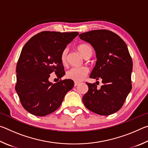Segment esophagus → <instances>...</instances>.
I'll return each mask as SVG.
<instances>
[{
    "label": "esophagus",
    "mask_w": 148,
    "mask_h": 148,
    "mask_svg": "<svg viewBox=\"0 0 148 148\" xmlns=\"http://www.w3.org/2000/svg\"><path fill=\"white\" fill-rule=\"evenodd\" d=\"M79 84V82H74V87H76L78 86V85Z\"/></svg>",
    "instance_id": "obj_1"
}]
</instances>
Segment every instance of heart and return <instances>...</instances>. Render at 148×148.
I'll use <instances>...</instances> for the list:
<instances>
[{"instance_id": "1", "label": "heart", "mask_w": 148, "mask_h": 148, "mask_svg": "<svg viewBox=\"0 0 148 148\" xmlns=\"http://www.w3.org/2000/svg\"><path fill=\"white\" fill-rule=\"evenodd\" d=\"M77 49L79 53L84 58L87 59L91 56L92 48L88 44H82L77 47ZM61 61L62 65L67 64V59H68V49H64L61 53ZM89 72V70L87 67H80V68H72L69 69L66 73L67 78L74 80L75 82H80L86 77Z\"/></svg>"}]
</instances>
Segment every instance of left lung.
Masks as SVG:
<instances>
[{
	"label": "left lung",
	"mask_w": 148,
	"mask_h": 148,
	"mask_svg": "<svg viewBox=\"0 0 148 148\" xmlns=\"http://www.w3.org/2000/svg\"><path fill=\"white\" fill-rule=\"evenodd\" d=\"M91 44L97 62L90 77L102 79L99 88L87 82L89 90L83 97L87 109L101 116H108L121 108L132 89V61L125 42L108 30H94L79 35Z\"/></svg>",
	"instance_id": "8db88e82"
}]
</instances>
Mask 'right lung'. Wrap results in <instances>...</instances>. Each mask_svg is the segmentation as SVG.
Returning a JSON list of instances; mask_svg holds the SVG:
<instances>
[{"mask_svg":"<svg viewBox=\"0 0 148 148\" xmlns=\"http://www.w3.org/2000/svg\"><path fill=\"white\" fill-rule=\"evenodd\" d=\"M79 33L43 31L34 35L23 46L16 66V91L22 106L30 114L45 116L61 106L72 89V79L49 81L52 72L60 79L64 75L61 53Z\"/></svg>","mask_w":148,"mask_h":148,"instance_id":"right-lung-1","label":"right lung"}]
</instances>
